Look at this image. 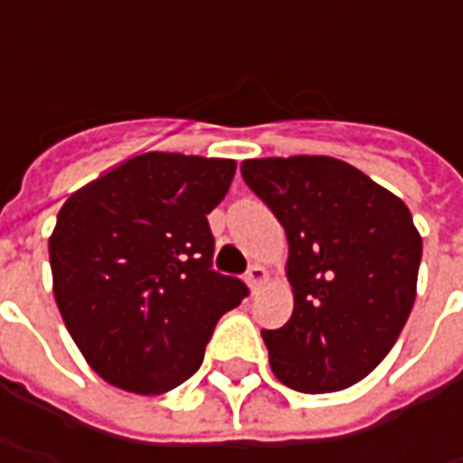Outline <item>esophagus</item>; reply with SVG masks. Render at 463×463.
<instances>
[{"instance_id": "34e87169", "label": "esophagus", "mask_w": 463, "mask_h": 463, "mask_svg": "<svg viewBox=\"0 0 463 463\" xmlns=\"http://www.w3.org/2000/svg\"><path fill=\"white\" fill-rule=\"evenodd\" d=\"M268 280V270L262 268V265H252L250 268V273H247V286H250V291L255 294V291H260V286Z\"/></svg>"}]
</instances>
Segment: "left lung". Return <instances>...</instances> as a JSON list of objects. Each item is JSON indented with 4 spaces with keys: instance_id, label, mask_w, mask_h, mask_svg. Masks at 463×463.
<instances>
[{
    "instance_id": "left-lung-1",
    "label": "left lung",
    "mask_w": 463,
    "mask_h": 463,
    "mask_svg": "<svg viewBox=\"0 0 463 463\" xmlns=\"http://www.w3.org/2000/svg\"><path fill=\"white\" fill-rule=\"evenodd\" d=\"M241 177L288 240L294 314L262 340L276 379L304 394L365 379L418 296L422 237L402 198L335 156L244 159Z\"/></svg>"
}]
</instances>
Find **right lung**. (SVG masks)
<instances>
[{
	"instance_id": "obj_1",
	"label": "right lung",
	"mask_w": 463,
	"mask_h": 463,
	"mask_svg": "<svg viewBox=\"0 0 463 463\" xmlns=\"http://www.w3.org/2000/svg\"><path fill=\"white\" fill-rule=\"evenodd\" d=\"M234 172V159L146 152L61 205L48 240L53 296L99 379L165 394L198 371L216 322L247 296L211 270L205 219Z\"/></svg>"
}]
</instances>
